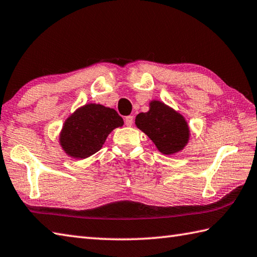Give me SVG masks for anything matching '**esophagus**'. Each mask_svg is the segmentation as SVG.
I'll use <instances>...</instances> for the list:
<instances>
[{"label":"esophagus","mask_w":257,"mask_h":257,"mask_svg":"<svg viewBox=\"0 0 257 257\" xmlns=\"http://www.w3.org/2000/svg\"><path fill=\"white\" fill-rule=\"evenodd\" d=\"M124 123H125V125H128V127H132L133 123H134L133 115H128V117H125L124 118Z\"/></svg>","instance_id":"34e87169"}]
</instances>
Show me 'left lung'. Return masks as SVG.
<instances>
[{
	"instance_id": "obj_1",
	"label": "left lung",
	"mask_w": 257,
	"mask_h": 257,
	"mask_svg": "<svg viewBox=\"0 0 257 257\" xmlns=\"http://www.w3.org/2000/svg\"><path fill=\"white\" fill-rule=\"evenodd\" d=\"M135 123L164 155L182 152L189 143L190 129L187 120L160 100H152L148 111L137 114Z\"/></svg>"
}]
</instances>
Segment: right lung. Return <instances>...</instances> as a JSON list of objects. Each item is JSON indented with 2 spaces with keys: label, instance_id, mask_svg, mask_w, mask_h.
<instances>
[{
  "label": "right lung",
  "instance_id": "add662e5",
  "mask_svg": "<svg viewBox=\"0 0 257 257\" xmlns=\"http://www.w3.org/2000/svg\"><path fill=\"white\" fill-rule=\"evenodd\" d=\"M122 125L123 119L114 109L87 103L65 119L59 144L69 157L85 159L99 152L109 134Z\"/></svg>",
  "mask_w": 257,
  "mask_h": 257
}]
</instances>
